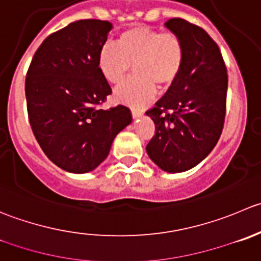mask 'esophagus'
I'll use <instances>...</instances> for the list:
<instances>
[{
	"instance_id": "1",
	"label": "esophagus",
	"mask_w": 261,
	"mask_h": 261,
	"mask_svg": "<svg viewBox=\"0 0 261 261\" xmlns=\"http://www.w3.org/2000/svg\"><path fill=\"white\" fill-rule=\"evenodd\" d=\"M131 115H133L134 118H139V117H141V116H143V112H140V111L133 110V111H131Z\"/></svg>"
}]
</instances>
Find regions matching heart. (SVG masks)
<instances>
[{
    "instance_id": "heart-1",
    "label": "heart",
    "mask_w": 261,
    "mask_h": 261,
    "mask_svg": "<svg viewBox=\"0 0 261 261\" xmlns=\"http://www.w3.org/2000/svg\"><path fill=\"white\" fill-rule=\"evenodd\" d=\"M185 60L184 43L173 33L134 25L121 32L117 47L105 45L98 53V69L106 82L121 85L135 66L136 79L116 92L117 102L135 110L146 107L159 89H169L179 76Z\"/></svg>"
}]
</instances>
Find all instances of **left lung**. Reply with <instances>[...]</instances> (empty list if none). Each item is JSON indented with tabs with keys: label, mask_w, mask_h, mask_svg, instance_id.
Here are the masks:
<instances>
[{
	"label": "left lung",
	"mask_w": 261,
	"mask_h": 261,
	"mask_svg": "<svg viewBox=\"0 0 261 261\" xmlns=\"http://www.w3.org/2000/svg\"><path fill=\"white\" fill-rule=\"evenodd\" d=\"M164 27L182 40L185 60L176 83L146 112L155 125L146 153L162 171L178 173L198 166L218 143L228 77L221 50L205 30L182 19Z\"/></svg>",
	"instance_id": "left-lung-1"
}]
</instances>
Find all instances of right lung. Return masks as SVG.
I'll return each instance as SVG.
<instances>
[{
    "label": "right lung",
    "mask_w": 261,
    "mask_h": 261,
    "mask_svg": "<svg viewBox=\"0 0 261 261\" xmlns=\"http://www.w3.org/2000/svg\"><path fill=\"white\" fill-rule=\"evenodd\" d=\"M112 28L102 20L71 22L43 40L28 70L25 97L33 134L45 155L71 173L97 168L133 121L125 106L98 107L112 93L97 63Z\"/></svg>",
    "instance_id": "add662e5"
}]
</instances>
